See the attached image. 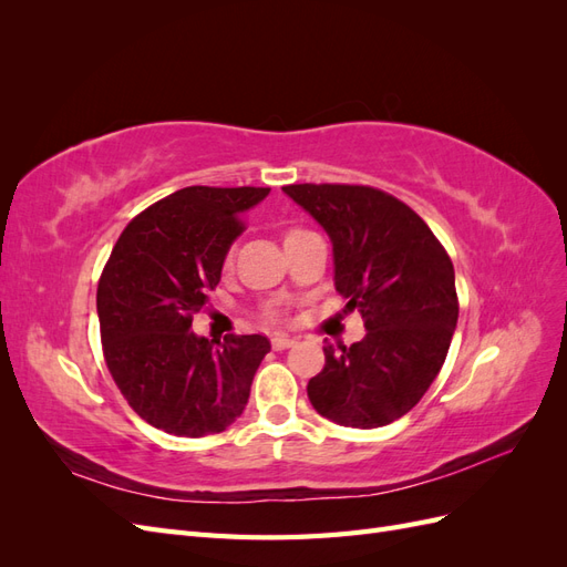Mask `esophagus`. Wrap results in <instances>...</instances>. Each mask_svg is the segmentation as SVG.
<instances>
[{"label": "esophagus", "mask_w": 567, "mask_h": 567, "mask_svg": "<svg viewBox=\"0 0 567 567\" xmlns=\"http://www.w3.org/2000/svg\"><path fill=\"white\" fill-rule=\"evenodd\" d=\"M290 346H296V338H290V336H286V333L271 336V348H274V350H286V348H290Z\"/></svg>", "instance_id": "34e87169"}]
</instances>
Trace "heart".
Returning <instances> with one entry per match:
<instances>
[{"instance_id": "1", "label": "heart", "mask_w": 567, "mask_h": 567, "mask_svg": "<svg viewBox=\"0 0 567 567\" xmlns=\"http://www.w3.org/2000/svg\"><path fill=\"white\" fill-rule=\"evenodd\" d=\"M300 231H305V229H300V227H290V229H286V231H284V241H286V238H293V236H298ZM267 315H269V317H277V312H274V310H267Z\"/></svg>"}]
</instances>
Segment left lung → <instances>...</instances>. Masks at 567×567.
Returning a JSON list of instances; mask_svg holds the SVG:
<instances>
[{"label":"left lung","mask_w":567,"mask_h":567,"mask_svg":"<svg viewBox=\"0 0 567 567\" xmlns=\"http://www.w3.org/2000/svg\"><path fill=\"white\" fill-rule=\"evenodd\" d=\"M284 192L329 231L336 290L367 329L350 348H323L326 364L307 398L346 427L402 419L435 381L456 329L447 250L406 203L375 186L288 184Z\"/></svg>","instance_id":"8db88e82"}]
</instances>
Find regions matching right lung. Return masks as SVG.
<instances>
[{"instance_id": "obj_1", "label": "right lung", "mask_w": 567, "mask_h": 567, "mask_svg": "<svg viewBox=\"0 0 567 567\" xmlns=\"http://www.w3.org/2000/svg\"><path fill=\"white\" fill-rule=\"evenodd\" d=\"M269 186H186L148 205L120 234L96 288L101 350L120 394L158 431L221 433L248 404L267 336L192 331L219 284L244 215Z\"/></svg>"}]
</instances>
